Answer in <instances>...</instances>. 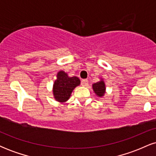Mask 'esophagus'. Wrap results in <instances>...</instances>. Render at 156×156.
Here are the masks:
<instances>
[{
    "instance_id": "1",
    "label": "esophagus",
    "mask_w": 156,
    "mask_h": 156,
    "mask_svg": "<svg viewBox=\"0 0 156 156\" xmlns=\"http://www.w3.org/2000/svg\"><path fill=\"white\" fill-rule=\"evenodd\" d=\"M88 80L87 79H83L81 80V85L83 86V87H87L88 86Z\"/></svg>"
}]
</instances>
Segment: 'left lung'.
<instances>
[{"label":"left lung","mask_w":156,"mask_h":156,"mask_svg":"<svg viewBox=\"0 0 156 156\" xmlns=\"http://www.w3.org/2000/svg\"><path fill=\"white\" fill-rule=\"evenodd\" d=\"M92 89L98 97H103L105 93V84L103 79L92 84Z\"/></svg>","instance_id":"left-lung-1"}]
</instances>
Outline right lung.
I'll return each instance as SVG.
<instances>
[{
    "label": "right lung",
    "mask_w": 156,
    "mask_h": 156,
    "mask_svg": "<svg viewBox=\"0 0 156 156\" xmlns=\"http://www.w3.org/2000/svg\"><path fill=\"white\" fill-rule=\"evenodd\" d=\"M78 77H69L64 71L57 73V78L53 83V92L54 98L60 103H64L70 97L73 89L80 85Z\"/></svg>",
    "instance_id": "obj_1"
}]
</instances>
